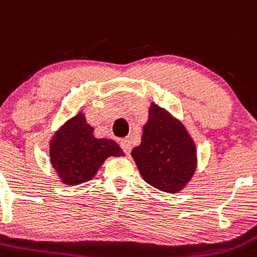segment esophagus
I'll return each instance as SVG.
<instances>
[{"label": "esophagus", "mask_w": 257, "mask_h": 257, "mask_svg": "<svg viewBox=\"0 0 257 257\" xmlns=\"http://www.w3.org/2000/svg\"><path fill=\"white\" fill-rule=\"evenodd\" d=\"M120 147L123 148V151H124V153H125V155H129V153H131V151H132L131 141H129V140H123L120 142Z\"/></svg>", "instance_id": "esophagus-1"}]
</instances>
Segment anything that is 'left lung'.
Masks as SVG:
<instances>
[{"mask_svg": "<svg viewBox=\"0 0 257 257\" xmlns=\"http://www.w3.org/2000/svg\"><path fill=\"white\" fill-rule=\"evenodd\" d=\"M132 157L147 184L165 193H180L195 174V142L183 123L151 102L142 142Z\"/></svg>", "mask_w": 257, "mask_h": 257, "instance_id": "8db88e82", "label": "left lung"}]
</instances>
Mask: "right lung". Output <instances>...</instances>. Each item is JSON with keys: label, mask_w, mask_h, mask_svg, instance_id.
I'll return each mask as SVG.
<instances>
[{"label": "right lung", "mask_w": 257, "mask_h": 257, "mask_svg": "<svg viewBox=\"0 0 257 257\" xmlns=\"http://www.w3.org/2000/svg\"><path fill=\"white\" fill-rule=\"evenodd\" d=\"M50 164L64 185H78L93 179L109 157L124 156L116 142L96 138L85 114L77 112L54 133L49 142Z\"/></svg>", "instance_id": "add662e5"}]
</instances>
